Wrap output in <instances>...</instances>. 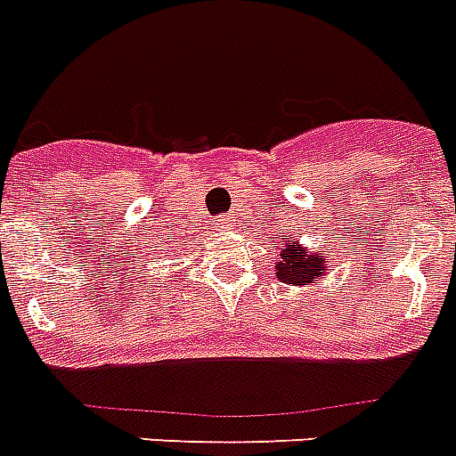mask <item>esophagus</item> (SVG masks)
<instances>
[{"label": "esophagus", "instance_id": "34e87169", "mask_svg": "<svg viewBox=\"0 0 456 456\" xmlns=\"http://www.w3.org/2000/svg\"><path fill=\"white\" fill-rule=\"evenodd\" d=\"M221 221H224V224H228V218H221Z\"/></svg>", "mask_w": 456, "mask_h": 456}]
</instances>
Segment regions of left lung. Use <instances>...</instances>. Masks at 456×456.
<instances>
[{
	"label": "left lung",
	"instance_id": "1",
	"mask_svg": "<svg viewBox=\"0 0 456 456\" xmlns=\"http://www.w3.org/2000/svg\"><path fill=\"white\" fill-rule=\"evenodd\" d=\"M280 256L275 265V275L287 285H305L320 278L330 268V258L320 251H308L298 242H291L289 235H280Z\"/></svg>",
	"mask_w": 456,
	"mask_h": 456
}]
</instances>
